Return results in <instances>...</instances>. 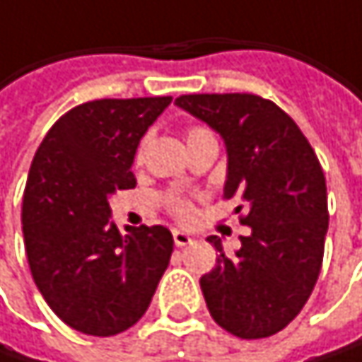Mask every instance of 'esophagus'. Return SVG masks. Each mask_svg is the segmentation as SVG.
<instances>
[{"mask_svg": "<svg viewBox=\"0 0 362 362\" xmlns=\"http://www.w3.org/2000/svg\"><path fill=\"white\" fill-rule=\"evenodd\" d=\"M173 240H175V245H177V247H187V245L192 243V236H189L187 232L175 230V232H173Z\"/></svg>", "mask_w": 362, "mask_h": 362, "instance_id": "obj_1", "label": "esophagus"}]
</instances>
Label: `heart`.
Here are the masks:
<instances>
[{
	"label": "heart",
	"instance_id": "heart-1",
	"mask_svg": "<svg viewBox=\"0 0 362 362\" xmlns=\"http://www.w3.org/2000/svg\"><path fill=\"white\" fill-rule=\"evenodd\" d=\"M202 136H213V134H211V130H206V128H202V126H192V128L187 130V143H189V141H196V139H202ZM143 149H145V141H141L139 147H136V151H134V160H136V162L143 158ZM168 209H170V213H173L177 219H181V221H187V219H192V215H194L192 204H189L187 200H183V198H170Z\"/></svg>",
	"mask_w": 362,
	"mask_h": 362
}]
</instances>
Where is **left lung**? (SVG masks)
Instances as JSON below:
<instances>
[{
  "mask_svg": "<svg viewBox=\"0 0 362 362\" xmlns=\"http://www.w3.org/2000/svg\"><path fill=\"white\" fill-rule=\"evenodd\" d=\"M181 109L221 134L228 149L223 198L247 209L240 249L217 236L215 268L200 278L215 322L243 339L282 331L305 305L322 266L329 228L327 183L299 126L268 98L247 92L183 94Z\"/></svg>",
  "mask_w": 362,
  "mask_h": 362,
  "instance_id": "obj_1",
  "label": "left lung"
}]
</instances>
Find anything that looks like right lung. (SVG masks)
Returning <instances> with one entry per match:
<instances>
[{
  "mask_svg": "<svg viewBox=\"0 0 362 362\" xmlns=\"http://www.w3.org/2000/svg\"><path fill=\"white\" fill-rule=\"evenodd\" d=\"M173 96L100 98L74 107L44 136L23 196V236L33 280L71 329L109 337L149 308L173 255L164 226L111 221L109 198L132 189L141 136Z\"/></svg>",
  "mask_w": 362,
  "mask_h": 362,
  "instance_id": "1",
  "label": "right lung"
}]
</instances>
